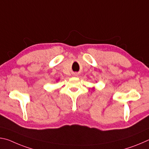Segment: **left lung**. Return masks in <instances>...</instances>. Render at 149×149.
I'll use <instances>...</instances> for the list:
<instances>
[{
    "label": "left lung",
    "mask_w": 149,
    "mask_h": 149,
    "mask_svg": "<svg viewBox=\"0 0 149 149\" xmlns=\"http://www.w3.org/2000/svg\"><path fill=\"white\" fill-rule=\"evenodd\" d=\"M93 90H95V87H93Z\"/></svg>",
    "instance_id": "left-lung-1"
}]
</instances>
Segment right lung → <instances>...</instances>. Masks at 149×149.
<instances>
[{"label": "right lung", "mask_w": 149, "mask_h": 149, "mask_svg": "<svg viewBox=\"0 0 149 149\" xmlns=\"http://www.w3.org/2000/svg\"><path fill=\"white\" fill-rule=\"evenodd\" d=\"M57 81H58V80H57Z\"/></svg>", "instance_id": "right-lung-1"}]
</instances>
